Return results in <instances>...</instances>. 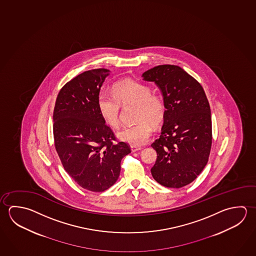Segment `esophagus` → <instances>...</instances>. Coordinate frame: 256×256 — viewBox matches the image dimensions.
I'll list each match as a JSON object with an SVG mask.
<instances>
[{
	"label": "esophagus",
	"instance_id": "1",
	"mask_svg": "<svg viewBox=\"0 0 256 256\" xmlns=\"http://www.w3.org/2000/svg\"><path fill=\"white\" fill-rule=\"evenodd\" d=\"M142 148H139V146H131V151L132 152H138V151H140Z\"/></svg>",
	"mask_w": 256,
	"mask_h": 256
}]
</instances>
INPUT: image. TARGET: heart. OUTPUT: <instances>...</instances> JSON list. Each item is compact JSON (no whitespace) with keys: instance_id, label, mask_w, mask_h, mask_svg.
Wrapping results in <instances>:
<instances>
[{"instance_id":"obj_1","label":"heart","mask_w":256,"mask_h":256,"mask_svg":"<svg viewBox=\"0 0 256 256\" xmlns=\"http://www.w3.org/2000/svg\"><path fill=\"white\" fill-rule=\"evenodd\" d=\"M136 104V120L134 125L124 126L117 133L118 138L138 146L146 143L152 136V124L157 125L164 120L166 104L160 95L152 94L149 86L132 79H124L113 86V94L100 90L97 105L102 117L108 126H120L122 104Z\"/></svg>"}]
</instances>
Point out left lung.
<instances>
[{
	"label": "left lung",
	"mask_w": 256,
	"mask_h": 256,
	"mask_svg": "<svg viewBox=\"0 0 256 256\" xmlns=\"http://www.w3.org/2000/svg\"><path fill=\"white\" fill-rule=\"evenodd\" d=\"M161 90L166 114L161 136L151 144L157 152L154 179L168 188L192 182L208 161L212 144L210 107L200 84L182 68L162 64L144 72Z\"/></svg>",
	"instance_id": "left-lung-1"
}]
</instances>
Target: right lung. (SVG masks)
Instances as JSON below:
<instances>
[{"instance_id":"add662e5","label":"right lung","mask_w":256,"mask_h":256,"mask_svg":"<svg viewBox=\"0 0 256 256\" xmlns=\"http://www.w3.org/2000/svg\"><path fill=\"white\" fill-rule=\"evenodd\" d=\"M110 70L84 72L59 92L53 114L54 146L64 170L82 188L100 192L112 187L120 174L122 158L131 152L116 141L105 124L97 97Z\"/></svg>"}]
</instances>
